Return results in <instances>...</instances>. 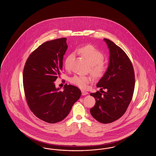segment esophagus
Listing matches in <instances>:
<instances>
[{
  "instance_id": "esophagus-1",
  "label": "esophagus",
  "mask_w": 156,
  "mask_h": 156,
  "mask_svg": "<svg viewBox=\"0 0 156 156\" xmlns=\"http://www.w3.org/2000/svg\"><path fill=\"white\" fill-rule=\"evenodd\" d=\"M81 93L82 95H87L88 94L87 92H86L85 90H81Z\"/></svg>"
}]
</instances>
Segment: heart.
Listing matches in <instances>:
<instances>
[{
  "instance_id": "heart-1",
  "label": "heart",
  "mask_w": 156,
  "mask_h": 156,
  "mask_svg": "<svg viewBox=\"0 0 156 156\" xmlns=\"http://www.w3.org/2000/svg\"><path fill=\"white\" fill-rule=\"evenodd\" d=\"M78 52L88 61L90 64L91 73L95 77L100 78L105 74L108 69V66L104 62V54L100 50L92 45H87L80 48ZM74 55V52L70 53L65 59L64 66L66 69L69 68V63ZM90 81L91 77L87 75H75L69 79V82L72 84L82 89H85Z\"/></svg>"
}]
</instances>
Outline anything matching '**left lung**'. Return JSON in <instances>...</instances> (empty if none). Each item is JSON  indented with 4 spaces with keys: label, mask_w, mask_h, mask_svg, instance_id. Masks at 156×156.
<instances>
[{
    "label": "left lung",
    "mask_w": 156,
    "mask_h": 156,
    "mask_svg": "<svg viewBox=\"0 0 156 156\" xmlns=\"http://www.w3.org/2000/svg\"><path fill=\"white\" fill-rule=\"evenodd\" d=\"M104 40L110 50L109 64L97 83L101 92L90 94L96 101L90 112L98 122L106 124L119 119L126 112L133 95L135 78L132 63L126 52L111 40Z\"/></svg>",
    "instance_id": "obj_1"
}]
</instances>
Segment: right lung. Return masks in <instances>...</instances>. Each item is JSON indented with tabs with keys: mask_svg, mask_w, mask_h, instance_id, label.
I'll return each mask as SVG.
<instances>
[{
	"mask_svg": "<svg viewBox=\"0 0 156 156\" xmlns=\"http://www.w3.org/2000/svg\"><path fill=\"white\" fill-rule=\"evenodd\" d=\"M67 48L66 38L46 41L30 54L23 69L28 106L38 118L49 123L65 119L81 95L78 88L67 83L64 91H59L54 82L61 74Z\"/></svg>",
	"mask_w": 156,
	"mask_h": 156,
	"instance_id": "1",
	"label": "right lung"
}]
</instances>
